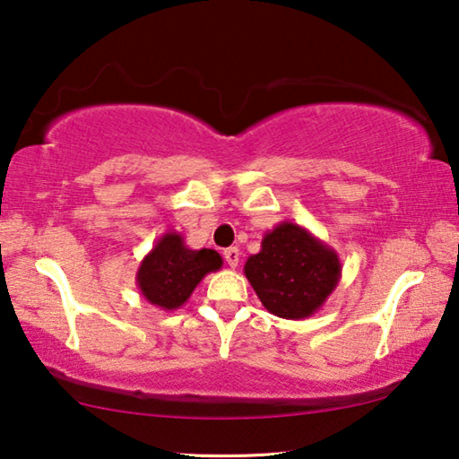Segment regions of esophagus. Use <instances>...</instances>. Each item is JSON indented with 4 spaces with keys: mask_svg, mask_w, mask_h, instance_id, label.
Returning <instances> with one entry per match:
<instances>
[{
    "mask_svg": "<svg viewBox=\"0 0 459 459\" xmlns=\"http://www.w3.org/2000/svg\"><path fill=\"white\" fill-rule=\"evenodd\" d=\"M224 261L229 263V267H232L235 269L237 265H238V259H240V251L237 247H229V248H224Z\"/></svg>",
    "mask_w": 459,
    "mask_h": 459,
    "instance_id": "obj_1",
    "label": "esophagus"
}]
</instances>
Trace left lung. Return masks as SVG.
Instances as JSON below:
<instances>
[{"mask_svg": "<svg viewBox=\"0 0 459 459\" xmlns=\"http://www.w3.org/2000/svg\"><path fill=\"white\" fill-rule=\"evenodd\" d=\"M245 275L269 314L285 320L314 316L342 277L333 251L307 229L279 222L261 240V251L245 263Z\"/></svg>", "mask_w": 459, "mask_h": 459, "instance_id": "obj_1", "label": "left lung"}]
</instances>
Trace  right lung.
<instances>
[{"label": "right lung", "instance_id": "right-lung-1", "mask_svg": "<svg viewBox=\"0 0 459 459\" xmlns=\"http://www.w3.org/2000/svg\"><path fill=\"white\" fill-rule=\"evenodd\" d=\"M222 267V257L214 248L186 247L180 232H166L145 255L135 281L152 306L172 312L182 307L196 285L212 271Z\"/></svg>", "mask_w": 459, "mask_h": 459}]
</instances>
